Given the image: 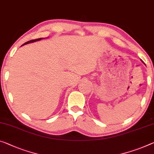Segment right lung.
Here are the masks:
<instances>
[{
	"label": "right lung",
	"instance_id": "add662e5",
	"mask_svg": "<svg viewBox=\"0 0 154 154\" xmlns=\"http://www.w3.org/2000/svg\"><path fill=\"white\" fill-rule=\"evenodd\" d=\"M42 39H43V38H38V39H36V40H32V41H28L27 42H25V43L23 44L22 46L24 45H27L28 43H31V42H36V41H41V40H42Z\"/></svg>",
	"mask_w": 154,
	"mask_h": 154
}]
</instances>
